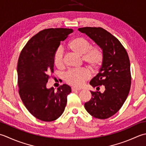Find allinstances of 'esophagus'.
Instances as JSON below:
<instances>
[{"label":"esophagus","mask_w":146,"mask_h":146,"mask_svg":"<svg viewBox=\"0 0 146 146\" xmlns=\"http://www.w3.org/2000/svg\"><path fill=\"white\" fill-rule=\"evenodd\" d=\"M80 90H81V89H79V88H74V87L72 88V91H80Z\"/></svg>","instance_id":"obj_1"}]
</instances>
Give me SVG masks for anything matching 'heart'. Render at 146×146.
<instances>
[{
  "mask_svg": "<svg viewBox=\"0 0 146 146\" xmlns=\"http://www.w3.org/2000/svg\"><path fill=\"white\" fill-rule=\"evenodd\" d=\"M69 48L77 54L82 55V59L93 67H98L103 59V53L100 47L91 46L89 41L82 37H76L71 40L68 44ZM53 62L58 69L64 67V53L59 48L55 53ZM90 71L87 69L70 70L65 74V81L75 87H81L90 78Z\"/></svg>",
  "mask_w": 146,
  "mask_h": 146,
  "instance_id": "obj_1",
  "label": "heart"
}]
</instances>
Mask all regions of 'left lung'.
Here are the masks:
<instances>
[{
  "mask_svg": "<svg viewBox=\"0 0 146 146\" xmlns=\"http://www.w3.org/2000/svg\"><path fill=\"white\" fill-rule=\"evenodd\" d=\"M78 30L88 36L102 50L103 59L97 75L90 84L103 93L91 91L92 97L84 107L94 118L106 119L115 115L125 102L131 84L130 64L127 52L117 38L102 28L84 27Z\"/></svg>",
  "mask_w": 146,
  "mask_h": 146,
  "instance_id": "left-lung-1",
  "label": "left lung"
}]
</instances>
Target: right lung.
I'll return each instance as SVG.
<instances>
[{
    "instance_id": "obj_1",
    "label": "right lung",
    "mask_w": 146,
    "mask_h": 146,
    "mask_svg": "<svg viewBox=\"0 0 146 146\" xmlns=\"http://www.w3.org/2000/svg\"><path fill=\"white\" fill-rule=\"evenodd\" d=\"M72 29L50 28L33 36L22 50L17 63L19 93L31 114L44 121L55 120L63 113L71 88L63 84L56 91L46 88L53 72V57Z\"/></svg>"
}]
</instances>
